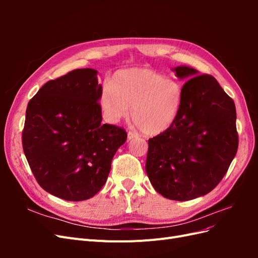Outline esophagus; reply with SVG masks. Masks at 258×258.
<instances>
[{
  "label": "esophagus",
  "instance_id": "34e87169",
  "mask_svg": "<svg viewBox=\"0 0 258 258\" xmlns=\"http://www.w3.org/2000/svg\"><path fill=\"white\" fill-rule=\"evenodd\" d=\"M137 137H138V135L134 134V132H131V131L128 132V140H132V139H135Z\"/></svg>",
  "mask_w": 258,
  "mask_h": 258
}]
</instances>
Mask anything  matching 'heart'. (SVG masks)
<instances>
[{"mask_svg":"<svg viewBox=\"0 0 258 258\" xmlns=\"http://www.w3.org/2000/svg\"><path fill=\"white\" fill-rule=\"evenodd\" d=\"M184 99L183 84L150 68L117 71L105 85L99 104L105 118L118 122L130 114L139 129L157 136L175 122Z\"/></svg>","mask_w":258,"mask_h":258,"instance_id":"b5f03b06","label":"heart"}]
</instances>
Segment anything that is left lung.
Listing matches in <instances>:
<instances>
[{
	"mask_svg": "<svg viewBox=\"0 0 258 258\" xmlns=\"http://www.w3.org/2000/svg\"><path fill=\"white\" fill-rule=\"evenodd\" d=\"M184 84L175 122L148 140L145 170L165 198L191 200L213 190L238 150L236 106L212 75L188 67L174 68Z\"/></svg>",
	"mask_w": 258,
	"mask_h": 258,
	"instance_id": "obj_1",
	"label": "left lung"
}]
</instances>
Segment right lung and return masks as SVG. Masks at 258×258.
Masks as SVG:
<instances>
[{"mask_svg":"<svg viewBox=\"0 0 258 258\" xmlns=\"http://www.w3.org/2000/svg\"><path fill=\"white\" fill-rule=\"evenodd\" d=\"M93 69L73 70L46 83L29 101L22 147L43 189L68 201L102 188L127 132L102 123V86Z\"/></svg>","mask_w":258,"mask_h":258,"instance_id":"obj_1","label":"right lung"}]
</instances>
